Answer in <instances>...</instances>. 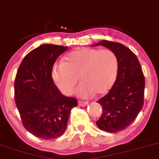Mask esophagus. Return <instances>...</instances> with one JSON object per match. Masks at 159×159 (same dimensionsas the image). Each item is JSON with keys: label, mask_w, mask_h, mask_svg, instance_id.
Masks as SVG:
<instances>
[{"label": "esophagus", "mask_w": 159, "mask_h": 159, "mask_svg": "<svg viewBox=\"0 0 159 159\" xmlns=\"http://www.w3.org/2000/svg\"><path fill=\"white\" fill-rule=\"evenodd\" d=\"M78 104H79V106L81 107H84V106H87L88 104V102H87V101H78Z\"/></svg>", "instance_id": "obj_1"}]
</instances>
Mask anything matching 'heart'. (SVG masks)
I'll use <instances>...</instances> for the list:
<instances>
[{
  "label": "heart",
  "mask_w": 159,
  "mask_h": 159,
  "mask_svg": "<svg viewBox=\"0 0 159 159\" xmlns=\"http://www.w3.org/2000/svg\"><path fill=\"white\" fill-rule=\"evenodd\" d=\"M118 67L117 57L110 49L81 48L70 52L64 61L54 64L52 78L63 93L70 95L79 76L82 82L75 93L86 98L94 93H107L116 81Z\"/></svg>",
  "instance_id": "obj_1"
}]
</instances>
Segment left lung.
<instances>
[{
	"label": "left lung",
	"mask_w": 159,
	"mask_h": 159,
	"mask_svg": "<svg viewBox=\"0 0 159 159\" xmlns=\"http://www.w3.org/2000/svg\"><path fill=\"white\" fill-rule=\"evenodd\" d=\"M104 46L118 59V72L110 92L97 101L103 112L96 125L101 130L117 133L124 130L135 119L144 104V76L136 55L119 43L102 41L92 45Z\"/></svg>",
	"instance_id": "left-lung-1"
}]
</instances>
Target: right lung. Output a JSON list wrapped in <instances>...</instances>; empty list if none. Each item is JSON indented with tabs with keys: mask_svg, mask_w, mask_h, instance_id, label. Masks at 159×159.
Listing matches in <instances>:
<instances>
[{
	"mask_svg": "<svg viewBox=\"0 0 159 159\" xmlns=\"http://www.w3.org/2000/svg\"><path fill=\"white\" fill-rule=\"evenodd\" d=\"M68 47L43 44L23 59L15 80V99L24 127L40 139L61 136L67 126L75 98L59 91L52 78L55 60Z\"/></svg>",
	"mask_w": 159,
	"mask_h": 159,
	"instance_id": "obj_1",
	"label": "right lung"
}]
</instances>
